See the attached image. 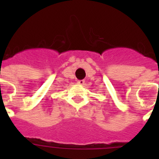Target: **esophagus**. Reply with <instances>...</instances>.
<instances>
[{"label": "esophagus", "mask_w": 159, "mask_h": 159, "mask_svg": "<svg viewBox=\"0 0 159 159\" xmlns=\"http://www.w3.org/2000/svg\"><path fill=\"white\" fill-rule=\"evenodd\" d=\"M77 83L79 85H83L85 83V81L84 80H78V81H77Z\"/></svg>", "instance_id": "1"}]
</instances>
